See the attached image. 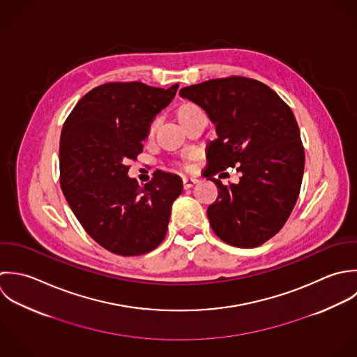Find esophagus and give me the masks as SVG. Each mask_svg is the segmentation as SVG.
Wrapping results in <instances>:
<instances>
[{
	"instance_id": "esophagus-1",
	"label": "esophagus",
	"mask_w": 357,
	"mask_h": 357,
	"mask_svg": "<svg viewBox=\"0 0 357 357\" xmlns=\"http://www.w3.org/2000/svg\"><path fill=\"white\" fill-rule=\"evenodd\" d=\"M196 183H197V179H192V178H185V179L182 181V185H183V189H185V190L193 188Z\"/></svg>"
}]
</instances>
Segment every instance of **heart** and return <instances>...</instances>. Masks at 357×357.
Here are the masks:
<instances>
[{
	"label": "heart",
	"instance_id": "heart-1",
	"mask_svg": "<svg viewBox=\"0 0 357 357\" xmlns=\"http://www.w3.org/2000/svg\"><path fill=\"white\" fill-rule=\"evenodd\" d=\"M175 114H176L178 121H179L182 126H185L189 120L195 119V117L199 116V114H203V112H202V109H200L199 106H196V105H193V103H183V105H181V106L176 109V113H175ZM157 126H158V120H153V121L150 123V126H149V128H147V137H149V138H151V137L154 135V131H155Z\"/></svg>",
	"mask_w": 357,
	"mask_h": 357
}]
</instances>
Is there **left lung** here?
Returning a JSON list of instances; mask_svg holds the SVG:
<instances>
[{
    "instance_id": "obj_1",
    "label": "left lung",
    "mask_w": 357,
    "mask_h": 357,
    "mask_svg": "<svg viewBox=\"0 0 357 357\" xmlns=\"http://www.w3.org/2000/svg\"><path fill=\"white\" fill-rule=\"evenodd\" d=\"M179 95L216 127L204 172L218 188L207 210L215 234L233 247L264 244L284 226L302 183L305 151L294 113L273 89L245 77L210 79ZM233 166L242 174L238 184L225 187L212 178Z\"/></svg>"
}]
</instances>
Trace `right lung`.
<instances>
[{"label": "right lung", "mask_w": 357, "mask_h": 357, "mask_svg": "<svg viewBox=\"0 0 357 357\" xmlns=\"http://www.w3.org/2000/svg\"><path fill=\"white\" fill-rule=\"evenodd\" d=\"M178 91L109 82L89 91L68 117L59 146L62 192L85 231L107 251L134 257L164 240L182 193L175 174L157 171L139 186L128 161L143 151L147 128Z\"/></svg>", "instance_id": "1"}]
</instances>
